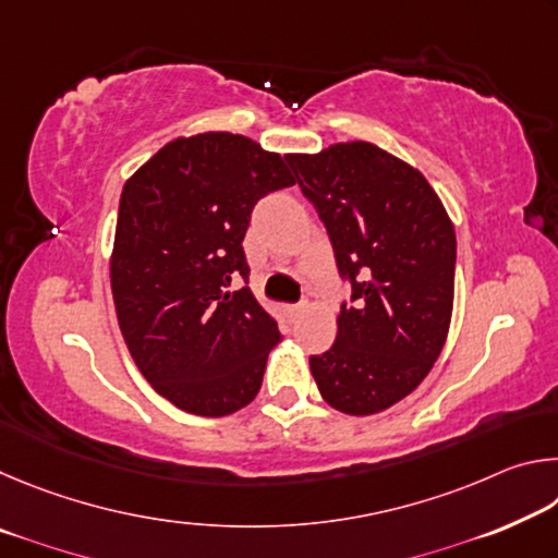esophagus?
Masks as SVG:
<instances>
[{
    "instance_id": "1",
    "label": "esophagus",
    "mask_w": 558,
    "mask_h": 558,
    "mask_svg": "<svg viewBox=\"0 0 558 558\" xmlns=\"http://www.w3.org/2000/svg\"><path fill=\"white\" fill-rule=\"evenodd\" d=\"M307 307V300H302V302H298V305H290V317H298V315H302V310Z\"/></svg>"
}]
</instances>
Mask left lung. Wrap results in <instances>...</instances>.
Wrapping results in <instances>:
<instances>
[{
    "instance_id": "obj_1",
    "label": "left lung",
    "mask_w": 558,
    "mask_h": 558,
    "mask_svg": "<svg viewBox=\"0 0 558 558\" xmlns=\"http://www.w3.org/2000/svg\"><path fill=\"white\" fill-rule=\"evenodd\" d=\"M288 165L349 286L335 344L310 369L337 411L379 413L426 379L446 344L456 231L426 177L369 143L288 155Z\"/></svg>"
}]
</instances>
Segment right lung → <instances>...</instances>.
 <instances>
[{
  "instance_id": "obj_1",
  "label": "right lung",
  "mask_w": 558,
  "mask_h": 558,
  "mask_svg": "<svg viewBox=\"0 0 558 558\" xmlns=\"http://www.w3.org/2000/svg\"><path fill=\"white\" fill-rule=\"evenodd\" d=\"M295 184L280 155L231 135L174 140L122 189L110 282L145 379L177 409L229 415L256 399L278 323L248 288L253 206ZM235 279L246 286L235 293Z\"/></svg>"
}]
</instances>
